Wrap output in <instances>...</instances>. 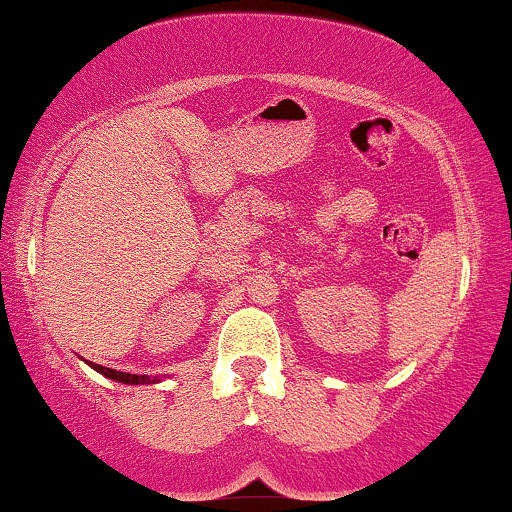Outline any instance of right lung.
Segmentation results:
<instances>
[{"label":"right lung","mask_w":512,"mask_h":512,"mask_svg":"<svg viewBox=\"0 0 512 512\" xmlns=\"http://www.w3.org/2000/svg\"><path fill=\"white\" fill-rule=\"evenodd\" d=\"M89 366L94 368V371H99L101 375H106V378L115 380V383H122V385H155L160 383L158 375H134V373H122V371H113V368H106L101 364H92V361H87Z\"/></svg>","instance_id":"1"}]
</instances>
